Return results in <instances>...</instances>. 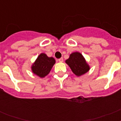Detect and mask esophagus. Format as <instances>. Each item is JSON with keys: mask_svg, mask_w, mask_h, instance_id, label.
Masks as SVG:
<instances>
[{"mask_svg": "<svg viewBox=\"0 0 121 121\" xmlns=\"http://www.w3.org/2000/svg\"><path fill=\"white\" fill-rule=\"evenodd\" d=\"M58 61L60 62H63V58H61L58 59Z\"/></svg>", "mask_w": 121, "mask_h": 121, "instance_id": "esophagus-1", "label": "esophagus"}]
</instances>
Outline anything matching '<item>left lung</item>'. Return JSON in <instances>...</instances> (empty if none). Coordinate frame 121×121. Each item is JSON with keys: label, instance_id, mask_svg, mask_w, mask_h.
Returning <instances> with one entry per match:
<instances>
[{"label": "left lung", "instance_id": "obj_1", "mask_svg": "<svg viewBox=\"0 0 121 121\" xmlns=\"http://www.w3.org/2000/svg\"><path fill=\"white\" fill-rule=\"evenodd\" d=\"M65 63L69 66L72 72L77 77L84 75L90 69L89 65L83 56L77 51L70 54L69 58L65 61Z\"/></svg>", "mask_w": 121, "mask_h": 121}]
</instances>
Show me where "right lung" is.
I'll return each instance as SVG.
<instances>
[{
  "label": "right lung",
  "instance_id": "obj_1",
  "mask_svg": "<svg viewBox=\"0 0 121 121\" xmlns=\"http://www.w3.org/2000/svg\"><path fill=\"white\" fill-rule=\"evenodd\" d=\"M56 61L53 57H48L46 54L41 53L31 66V70L33 73L39 77L44 78L49 73V72L55 64Z\"/></svg>",
  "mask_w": 121,
  "mask_h": 121
}]
</instances>
